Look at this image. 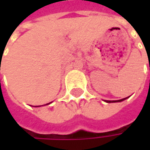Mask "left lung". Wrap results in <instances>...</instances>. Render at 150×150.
<instances>
[{"instance_id":"1","label":"left lung","mask_w":150,"mask_h":150,"mask_svg":"<svg viewBox=\"0 0 150 150\" xmlns=\"http://www.w3.org/2000/svg\"><path fill=\"white\" fill-rule=\"evenodd\" d=\"M127 98H128V97L123 98V99H121V100H117V101H105V102H107V103H120V102H122V101L126 100Z\"/></svg>"}]
</instances>
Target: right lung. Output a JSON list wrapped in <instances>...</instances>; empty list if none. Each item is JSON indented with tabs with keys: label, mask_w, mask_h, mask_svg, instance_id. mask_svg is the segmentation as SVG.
I'll use <instances>...</instances> for the list:
<instances>
[{
	"label": "right lung",
	"mask_w": 150,
	"mask_h": 150,
	"mask_svg": "<svg viewBox=\"0 0 150 150\" xmlns=\"http://www.w3.org/2000/svg\"><path fill=\"white\" fill-rule=\"evenodd\" d=\"M47 104H48V103H47Z\"/></svg>",
	"instance_id": "add662e5"
}]
</instances>
